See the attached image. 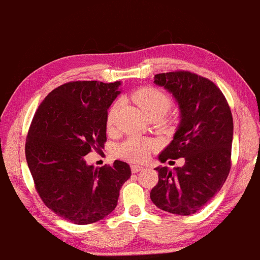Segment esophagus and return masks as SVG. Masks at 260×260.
<instances>
[{"label": "esophagus", "instance_id": "obj_1", "mask_svg": "<svg viewBox=\"0 0 260 260\" xmlns=\"http://www.w3.org/2000/svg\"><path fill=\"white\" fill-rule=\"evenodd\" d=\"M143 169H145V168H143V166H140V165H131V171H133L134 174H136V172L142 171Z\"/></svg>", "mask_w": 260, "mask_h": 260}]
</instances>
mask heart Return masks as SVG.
Here are the masks:
<instances>
[{
  "instance_id": "b5f03b06",
  "label": "heart",
  "mask_w": 260,
  "mask_h": 260,
  "mask_svg": "<svg viewBox=\"0 0 260 260\" xmlns=\"http://www.w3.org/2000/svg\"><path fill=\"white\" fill-rule=\"evenodd\" d=\"M133 100L139 105V107L142 110L146 115H149L154 112H159L164 115L166 111L171 106L169 96L164 92L158 90V89L152 88V86H143V88L137 89L133 92ZM120 101H115L108 110L107 114V125L112 126L114 123L115 115L119 110ZM154 148V143L149 140L142 139H129L121 143L118 148V154L121 158L130 160V161H143L148 158L152 149Z\"/></svg>"
}]
</instances>
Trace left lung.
I'll use <instances>...</instances> for the list:
<instances>
[{"label": "left lung", "instance_id": "left-lung-1", "mask_svg": "<svg viewBox=\"0 0 260 260\" xmlns=\"http://www.w3.org/2000/svg\"><path fill=\"white\" fill-rule=\"evenodd\" d=\"M154 83L177 102L181 121L159 160L184 158L182 168L158 166L153 204L166 212L189 216L200 211L228 177L234 134L233 115L219 88L188 71L159 73ZM171 162V161H170Z\"/></svg>", "mask_w": 260, "mask_h": 260}]
</instances>
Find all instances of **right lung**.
<instances>
[{
	"mask_svg": "<svg viewBox=\"0 0 260 260\" xmlns=\"http://www.w3.org/2000/svg\"><path fill=\"white\" fill-rule=\"evenodd\" d=\"M119 85L66 83L46 96L31 121L25 155L36 190L48 208L71 223L84 225L108 216L131 176L120 160L102 168L84 160L107 140V110L120 94Z\"/></svg>",
	"mask_w": 260,
	"mask_h": 260,
	"instance_id": "obj_1",
	"label": "right lung"
}]
</instances>
